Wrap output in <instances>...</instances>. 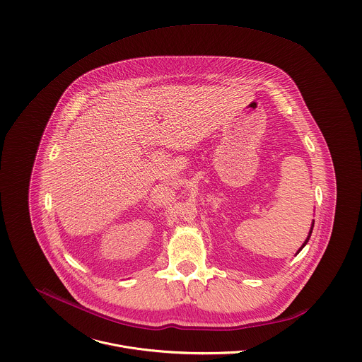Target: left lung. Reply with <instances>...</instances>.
Here are the masks:
<instances>
[{
    "label": "left lung",
    "mask_w": 362,
    "mask_h": 362,
    "mask_svg": "<svg viewBox=\"0 0 362 362\" xmlns=\"http://www.w3.org/2000/svg\"><path fill=\"white\" fill-rule=\"evenodd\" d=\"M312 230H313V221H312V226H310V234H308V237H307V240H305V243H304V244H303V247H301V248H300V250H298V252H300V251H301V250H303V248H304V247H305V245H307V243H308V241H310V234H312ZM298 252H297V254H298Z\"/></svg>",
    "instance_id": "obj_1"
}]
</instances>
